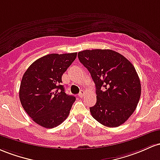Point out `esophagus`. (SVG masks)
I'll list each match as a JSON object with an SVG mask.
<instances>
[{"instance_id": "esophagus-1", "label": "esophagus", "mask_w": 160, "mask_h": 160, "mask_svg": "<svg viewBox=\"0 0 160 160\" xmlns=\"http://www.w3.org/2000/svg\"><path fill=\"white\" fill-rule=\"evenodd\" d=\"M84 94H85V91H81L79 94H78V96H79V98H82V97L84 96Z\"/></svg>"}]
</instances>
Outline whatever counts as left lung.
I'll return each instance as SVG.
<instances>
[{"label": "left lung", "mask_w": 160, "mask_h": 160, "mask_svg": "<svg viewBox=\"0 0 160 160\" xmlns=\"http://www.w3.org/2000/svg\"><path fill=\"white\" fill-rule=\"evenodd\" d=\"M78 57L96 86L97 103L90 107L91 116L107 127L122 125L135 110L141 94L134 66L112 50H85L78 52Z\"/></svg>", "instance_id": "1"}]
</instances>
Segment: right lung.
I'll return each instance as SVG.
<instances>
[{"label":"right lung","instance_id":"right-lung-1","mask_svg":"<svg viewBox=\"0 0 160 160\" xmlns=\"http://www.w3.org/2000/svg\"><path fill=\"white\" fill-rule=\"evenodd\" d=\"M77 53H51L38 59L23 75L19 100L26 113L46 128L58 126L69 116L75 98L65 93L62 75Z\"/></svg>","mask_w":160,"mask_h":160}]
</instances>
